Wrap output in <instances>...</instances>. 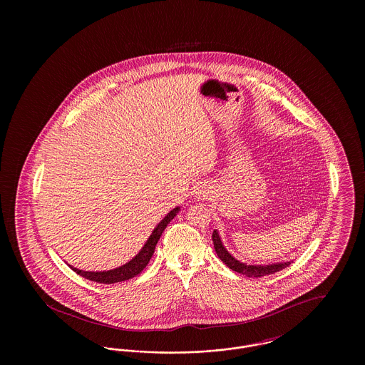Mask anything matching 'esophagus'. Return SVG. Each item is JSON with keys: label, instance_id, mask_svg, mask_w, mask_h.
<instances>
[{"label": "esophagus", "instance_id": "obj_1", "mask_svg": "<svg viewBox=\"0 0 365 365\" xmlns=\"http://www.w3.org/2000/svg\"><path fill=\"white\" fill-rule=\"evenodd\" d=\"M210 192H212V187L208 183H200L194 190V194L198 200H207L210 195Z\"/></svg>", "mask_w": 365, "mask_h": 365}]
</instances>
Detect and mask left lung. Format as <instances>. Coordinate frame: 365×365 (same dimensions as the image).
Masks as SVG:
<instances>
[{
    "label": "left lung",
    "instance_id": "obj_1",
    "mask_svg": "<svg viewBox=\"0 0 365 365\" xmlns=\"http://www.w3.org/2000/svg\"><path fill=\"white\" fill-rule=\"evenodd\" d=\"M212 241H213V246H215V250L219 256V259L223 261L226 264L227 267L238 274H242L246 275L247 278H261V277H265V275H271V274H275L278 271L284 269L286 267H289L292 264V261H286V262H275V264H267V265H250V264H246V262H241L237 259H234L228 252H227L225 245L222 243V240L219 237V232L217 230L213 231L212 234Z\"/></svg>",
    "mask_w": 365,
    "mask_h": 365
}]
</instances>
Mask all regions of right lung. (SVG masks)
I'll return each mask as SVG.
<instances>
[{
  "instance_id": "obj_1",
  "label": "right lung",
  "mask_w": 365,
  "mask_h": 365,
  "mask_svg": "<svg viewBox=\"0 0 365 365\" xmlns=\"http://www.w3.org/2000/svg\"><path fill=\"white\" fill-rule=\"evenodd\" d=\"M180 210L179 207L173 209L158 225L156 228L153 230V232L150 234L149 240L143 245V247L139 250L138 255L133 259V260L125 262L122 267L115 268V269H109V271H82L78 268L71 267L72 271H75L78 275L83 277V278L93 280V282H98V283H105V284H112V283H118V282H123V280H128V279L137 277L143 271V268L148 265V262L152 259L155 249H156L157 242L163 234V231L165 230V227L168 226V223L174 219L176 213Z\"/></svg>"
}]
</instances>
